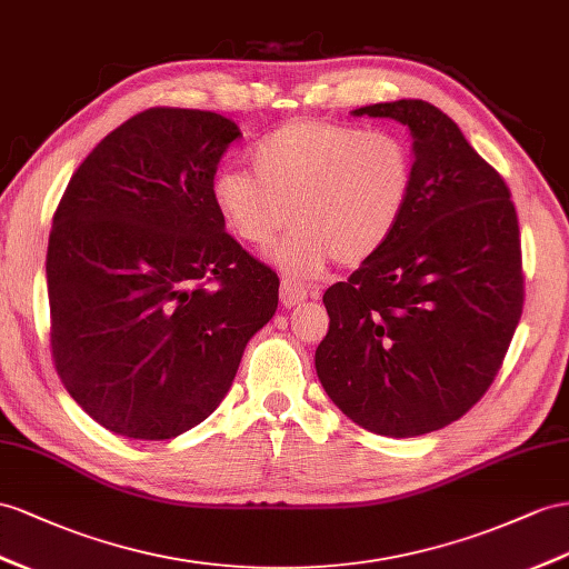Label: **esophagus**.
I'll use <instances>...</instances> for the list:
<instances>
[{
    "label": "esophagus",
    "mask_w": 569,
    "mask_h": 569,
    "mask_svg": "<svg viewBox=\"0 0 569 569\" xmlns=\"http://www.w3.org/2000/svg\"><path fill=\"white\" fill-rule=\"evenodd\" d=\"M305 298H308V288H305L302 283H298L293 279L281 281V302L286 305V308H293V305L305 302Z\"/></svg>",
    "instance_id": "obj_1"
}]
</instances>
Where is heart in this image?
Instances as JSON below:
<instances>
[{"instance_id":"1","label":"heart","mask_w":569,"mask_h":569,"mask_svg":"<svg viewBox=\"0 0 569 569\" xmlns=\"http://www.w3.org/2000/svg\"><path fill=\"white\" fill-rule=\"evenodd\" d=\"M254 172L216 170L211 201L226 228L252 250L293 221L276 264L315 276L331 259L356 267L391 240L409 209L416 160L389 129L333 120H296L261 139Z\"/></svg>"}]
</instances>
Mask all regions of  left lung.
Here are the masks:
<instances>
[{"label":"left lung","instance_id":"1","mask_svg":"<svg viewBox=\"0 0 569 569\" xmlns=\"http://www.w3.org/2000/svg\"><path fill=\"white\" fill-rule=\"evenodd\" d=\"M413 137L416 182L391 240L327 288L315 368L329 399L377 435L455 423L502 368L523 308L521 240L502 174L426 100L353 110Z\"/></svg>","mask_w":569,"mask_h":569}]
</instances>
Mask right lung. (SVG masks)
<instances>
[{
  "label": "right lung",
  "mask_w": 569,
  "mask_h": 569,
  "mask_svg": "<svg viewBox=\"0 0 569 569\" xmlns=\"http://www.w3.org/2000/svg\"><path fill=\"white\" fill-rule=\"evenodd\" d=\"M238 137L216 112L143 110L83 158L54 211V370L114 435L172 440L207 420L279 305V276L228 236L211 201Z\"/></svg>",
  "instance_id": "1"
}]
</instances>
